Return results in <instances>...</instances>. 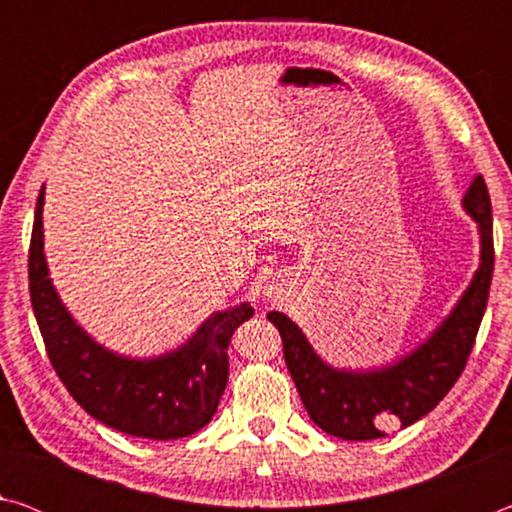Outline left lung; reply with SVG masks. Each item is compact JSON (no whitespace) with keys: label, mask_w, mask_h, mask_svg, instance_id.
<instances>
[{"label":"left lung","mask_w":512,"mask_h":512,"mask_svg":"<svg viewBox=\"0 0 512 512\" xmlns=\"http://www.w3.org/2000/svg\"><path fill=\"white\" fill-rule=\"evenodd\" d=\"M465 210L479 223L481 266L452 314L409 357L375 372L334 370L311 350L302 329L280 311L268 320L280 329L284 361L300 400L320 429L343 440L381 438V427H409L452 391L470 359L483 318L495 268L492 205L488 185L476 176L463 198Z\"/></svg>","instance_id":"1"}]
</instances>
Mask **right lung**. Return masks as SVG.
I'll list each match as a JSON object with an SVG mask.
<instances>
[{
    "label": "right lung",
    "instance_id": "1",
    "mask_svg": "<svg viewBox=\"0 0 512 512\" xmlns=\"http://www.w3.org/2000/svg\"><path fill=\"white\" fill-rule=\"evenodd\" d=\"M40 189L29 246V293L47 357L69 395L94 420L128 436L173 440L192 436L212 420L228 384V345L255 309L216 311L183 348L158 359L117 357L94 343L67 314L47 277L42 250Z\"/></svg>",
    "mask_w": 512,
    "mask_h": 512
}]
</instances>
